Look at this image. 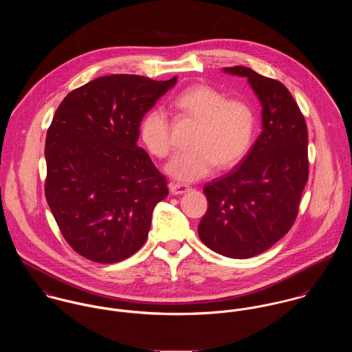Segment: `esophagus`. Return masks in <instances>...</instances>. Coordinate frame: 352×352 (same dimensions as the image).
I'll return each instance as SVG.
<instances>
[{
  "mask_svg": "<svg viewBox=\"0 0 352 352\" xmlns=\"http://www.w3.org/2000/svg\"><path fill=\"white\" fill-rule=\"evenodd\" d=\"M169 190L173 195H182L186 194L188 191H191V187L187 184H179V183H170L169 184Z\"/></svg>",
  "mask_w": 352,
  "mask_h": 352,
  "instance_id": "obj_1",
  "label": "esophagus"
}]
</instances>
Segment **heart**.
Listing matches in <instances>:
<instances>
[{
	"label": "heart",
	"instance_id": "1",
	"mask_svg": "<svg viewBox=\"0 0 352 352\" xmlns=\"http://www.w3.org/2000/svg\"><path fill=\"white\" fill-rule=\"evenodd\" d=\"M173 107L198 122L191 138L192 148L176 153L166 165L173 179L199 180L217 165L222 169L234 166L251 149L256 115L248 101L226 99L221 91L198 84L182 91ZM140 134L153 155L164 158L172 151L170 124L162 109H151L144 116Z\"/></svg>",
	"mask_w": 352,
	"mask_h": 352
}]
</instances>
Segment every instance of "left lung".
<instances>
[{
    "mask_svg": "<svg viewBox=\"0 0 352 352\" xmlns=\"http://www.w3.org/2000/svg\"><path fill=\"white\" fill-rule=\"evenodd\" d=\"M245 77L260 101L263 131L232 172L207 183L201 243L232 258L271 248L293 226L309 176L307 127L298 104L279 81L245 66L223 67Z\"/></svg>",
    "mask_w": 352,
    "mask_h": 352,
    "instance_id": "left-lung-1",
    "label": "left lung"
}]
</instances>
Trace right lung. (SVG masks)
<instances>
[{
    "label": "right lung",
    "mask_w": 352,
    "mask_h": 352,
    "mask_svg": "<svg viewBox=\"0 0 352 352\" xmlns=\"http://www.w3.org/2000/svg\"><path fill=\"white\" fill-rule=\"evenodd\" d=\"M176 82L111 74L59 104L46 137L45 194L63 239L85 258L118 263L145 244L168 183L137 145L140 126Z\"/></svg>",
    "instance_id": "obj_1"
}]
</instances>
